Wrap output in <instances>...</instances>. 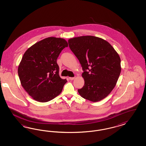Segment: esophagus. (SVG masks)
Here are the masks:
<instances>
[{"instance_id":"34e87169","label":"esophagus","mask_w":146,"mask_h":146,"mask_svg":"<svg viewBox=\"0 0 146 146\" xmlns=\"http://www.w3.org/2000/svg\"><path fill=\"white\" fill-rule=\"evenodd\" d=\"M69 79H70V80H73L75 79V77H70Z\"/></svg>"}]
</instances>
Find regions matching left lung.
Masks as SVG:
<instances>
[{"mask_svg": "<svg viewBox=\"0 0 146 146\" xmlns=\"http://www.w3.org/2000/svg\"><path fill=\"white\" fill-rule=\"evenodd\" d=\"M72 51L79 59L84 85L80 95L92 102L101 101L115 88L121 72L118 53L108 42L93 36L68 40Z\"/></svg>", "mask_w": 146, "mask_h": 146, "instance_id": "1", "label": "left lung"}]
</instances>
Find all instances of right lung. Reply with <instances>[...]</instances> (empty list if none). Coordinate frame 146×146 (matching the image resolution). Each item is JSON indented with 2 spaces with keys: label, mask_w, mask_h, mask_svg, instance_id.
Instances as JSON below:
<instances>
[{
  "label": "right lung",
  "mask_w": 146,
  "mask_h": 146,
  "mask_svg": "<svg viewBox=\"0 0 146 146\" xmlns=\"http://www.w3.org/2000/svg\"><path fill=\"white\" fill-rule=\"evenodd\" d=\"M67 46L65 39L49 37L33 45L24 53L18 75L23 88L36 101L49 102L62 93L67 80L59 76L57 59Z\"/></svg>",
  "instance_id": "add662e5"
}]
</instances>
